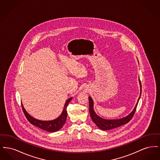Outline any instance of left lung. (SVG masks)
<instances>
[{
	"instance_id": "1",
	"label": "left lung",
	"mask_w": 160,
	"mask_h": 160,
	"mask_svg": "<svg viewBox=\"0 0 160 160\" xmlns=\"http://www.w3.org/2000/svg\"><path fill=\"white\" fill-rule=\"evenodd\" d=\"M139 82H140V97H139V98L138 99V101H137V104L136 105V107H134L132 112L129 115H128L125 118H123L120 119L106 120V119H102V118H100L99 116H98L97 114L95 113V112L93 110V101H92L91 97H89L90 115H91V117L93 122L97 125V126L99 128L102 129V130L113 129V128L123 125L124 124L127 123L128 122H129L131 120V119L132 118L134 114L136 111L137 104H138V101H139V99L140 98V95H141V93H142V84H141V82H140V78H139Z\"/></svg>"
}]
</instances>
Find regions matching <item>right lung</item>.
Wrapping results in <instances>:
<instances>
[{
  "instance_id": "add662e5",
  "label": "right lung",
  "mask_w": 160,
  "mask_h": 160,
  "mask_svg": "<svg viewBox=\"0 0 160 160\" xmlns=\"http://www.w3.org/2000/svg\"><path fill=\"white\" fill-rule=\"evenodd\" d=\"M71 99L72 98H70L66 101L63 112L58 118L53 121H40L33 118L27 113V112L26 111V110L23 107V104H22V106L23 113L25 115L26 118L29 121V122L32 125L36 127H38L39 128L44 129L47 131L55 132L61 129L66 122L67 116V108L69 102L71 101Z\"/></svg>"
}]
</instances>
